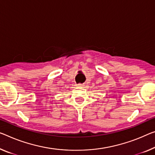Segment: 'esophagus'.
<instances>
[{
	"instance_id": "34e87169",
	"label": "esophagus",
	"mask_w": 155,
	"mask_h": 155,
	"mask_svg": "<svg viewBox=\"0 0 155 155\" xmlns=\"http://www.w3.org/2000/svg\"><path fill=\"white\" fill-rule=\"evenodd\" d=\"M84 84H77V87H82Z\"/></svg>"
}]
</instances>
